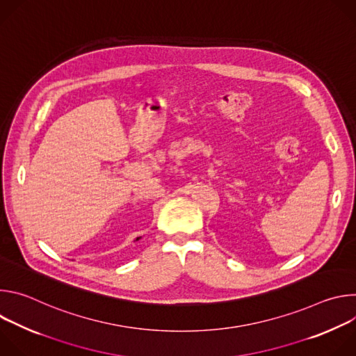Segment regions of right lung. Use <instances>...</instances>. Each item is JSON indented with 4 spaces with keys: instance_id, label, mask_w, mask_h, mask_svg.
I'll list each match as a JSON object with an SVG mask.
<instances>
[{
    "instance_id": "right-lung-1",
    "label": "right lung",
    "mask_w": 356,
    "mask_h": 356,
    "mask_svg": "<svg viewBox=\"0 0 356 356\" xmlns=\"http://www.w3.org/2000/svg\"><path fill=\"white\" fill-rule=\"evenodd\" d=\"M138 239H139V238H138Z\"/></svg>"
}]
</instances>
